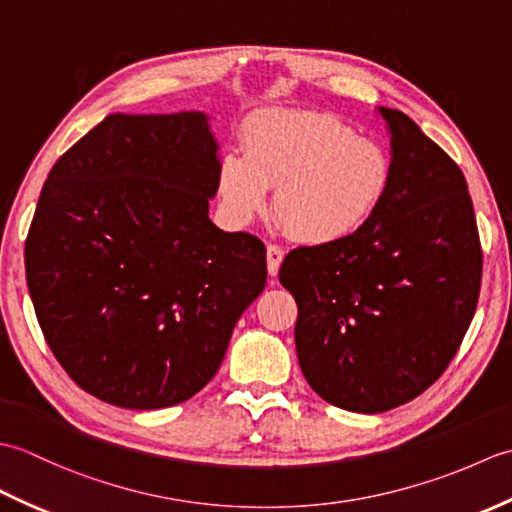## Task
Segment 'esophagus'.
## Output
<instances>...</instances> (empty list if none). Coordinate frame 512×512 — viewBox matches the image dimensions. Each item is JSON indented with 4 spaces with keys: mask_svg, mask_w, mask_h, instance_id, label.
<instances>
[{
    "mask_svg": "<svg viewBox=\"0 0 512 512\" xmlns=\"http://www.w3.org/2000/svg\"><path fill=\"white\" fill-rule=\"evenodd\" d=\"M281 262H284V250H281L277 244H268V248H266V264H268V275L270 277H277Z\"/></svg>",
    "mask_w": 512,
    "mask_h": 512,
    "instance_id": "34e87169",
    "label": "esophagus"
}]
</instances>
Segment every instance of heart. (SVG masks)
Wrapping results in <instances>:
<instances>
[{
  "mask_svg": "<svg viewBox=\"0 0 512 512\" xmlns=\"http://www.w3.org/2000/svg\"><path fill=\"white\" fill-rule=\"evenodd\" d=\"M391 162L378 143L356 136L339 118L273 112L248 121L242 158L226 156L217 187L239 222L266 209L268 187L284 231L308 246L354 237L383 206Z\"/></svg>",
  "mask_w": 512,
  "mask_h": 512,
  "instance_id": "obj_1",
  "label": "heart"
}]
</instances>
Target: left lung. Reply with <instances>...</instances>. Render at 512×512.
<instances>
[{"instance_id":"obj_1","label":"left lung","mask_w":512,"mask_h":512,"mask_svg":"<svg viewBox=\"0 0 512 512\" xmlns=\"http://www.w3.org/2000/svg\"><path fill=\"white\" fill-rule=\"evenodd\" d=\"M391 182L354 237L299 246L279 268L297 301L308 385L330 405L380 413L420 396L458 354L482 286V244L464 173L398 110Z\"/></svg>"}]
</instances>
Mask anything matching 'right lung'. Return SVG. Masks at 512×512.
I'll return each instance as SVG.
<instances>
[{"mask_svg": "<svg viewBox=\"0 0 512 512\" xmlns=\"http://www.w3.org/2000/svg\"><path fill=\"white\" fill-rule=\"evenodd\" d=\"M217 143L200 112L112 114L54 162L26 237V279L52 354L125 409L209 383L266 286V246L209 220Z\"/></svg>", "mask_w": 512, "mask_h": 512, "instance_id": "right-lung-1", "label": "right lung"}]
</instances>
